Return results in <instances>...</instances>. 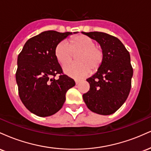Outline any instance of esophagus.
I'll list each match as a JSON object with an SVG mask.
<instances>
[{"instance_id":"esophagus-1","label":"esophagus","mask_w":151,"mask_h":151,"mask_svg":"<svg viewBox=\"0 0 151 151\" xmlns=\"http://www.w3.org/2000/svg\"><path fill=\"white\" fill-rule=\"evenodd\" d=\"M81 80H79V79H75V83L76 84H78L79 82H80Z\"/></svg>"}]
</instances>
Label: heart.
I'll list each match as a JSON object with an SVG mask.
<instances>
[{"label":"heart","instance_id":"b5f03b06","mask_svg":"<svg viewBox=\"0 0 151 151\" xmlns=\"http://www.w3.org/2000/svg\"><path fill=\"white\" fill-rule=\"evenodd\" d=\"M77 53L78 62L68 65L73 59V55ZM55 55L62 66L68 65L64 67L65 74L76 79L89 75L91 71H97L104 58L101 47L96 45L93 39L84 35L74 36L67 42L59 43L55 47Z\"/></svg>","mask_w":151,"mask_h":151}]
</instances>
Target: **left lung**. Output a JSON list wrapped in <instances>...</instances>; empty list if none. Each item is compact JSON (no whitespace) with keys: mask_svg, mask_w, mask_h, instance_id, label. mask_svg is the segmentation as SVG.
Instances as JSON below:
<instances>
[{"mask_svg":"<svg viewBox=\"0 0 151 151\" xmlns=\"http://www.w3.org/2000/svg\"><path fill=\"white\" fill-rule=\"evenodd\" d=\"M82 33L99 42L104 53L97 72L86 79L90 88L83 99L91 111L110 115L124 104L131 90L133 72L129 52L114 36L101 32Z\"/></svg>","mask_w":151,"mask_h":151,"instance_id":"8db88e82","label":"left lung"}]
</instances>
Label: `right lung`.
<instances>
[{
    "mask_svg": "<svg viewBox=\"0 0 151 151\" xmlns=\"http://www.w3.org/2000/svg\"><path fill=\"white\" fill-rule=\"evenodd\" d=\"M72 34L45 31L29 39L18 55L15 78L19 96L38 116H50L60 110L67 91L75 85L74 79L63 74L55 55L56 46ZM57 74L58 79L54 78Z\"/></svg>",
    "mask_w": 151,
    "mask_h": 151,
    "instance_id": "add662e5",
    "label": "right lung"
}]
</instances>
